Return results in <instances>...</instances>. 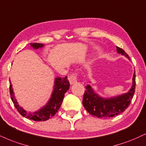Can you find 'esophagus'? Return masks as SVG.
<instances>
[{"label":"esophagus","mask_w":146,"mask_h":146,"mask_svg":"<svg viewBox=\"0 0 146 146\" xmlns=\"http://www.w3.org/2000/svg\"><path fill=\"white\" fill-rule=\"evenodd\" d=\"M78 74L75 73H72L68 76V80L69 81L70 84H74L75 83H77L78 82Z\"/></svg>","instance_id":"34e87169"}]
</instances>
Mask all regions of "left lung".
<instances>
[{"label":"left lung","mask_w":146,"mask_h":146,"mask_svg":"<svg viewBox=\"0 0 146 146\" xmlns=\"http://www.w3.org/2000/svg\"><path fill=\"white\" fill-rule=\"evenodd\" d=\"M117 52L124 55L129 58L124 50L116 47ZM135 72L133 78V86L127 93L115 97L105 99L102 98L94 92L90 85L86 86L82 103L87 111L91 115L98 117H111L125 111L131 104L135 90Z\"/></svg>","instance_id":"1"}]
</instances>
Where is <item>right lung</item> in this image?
<instances>
[{"label":"right lung","instance_id":"1","mask_svg":"<svg viewBox=\"0 0 146 146\" xmlns=\"http://www.w3.org/2000/svg\"><path fill=\"white\" fill-rule=\"evenodd\" d=\"M31 45L34 49H38L44 46V45L42 44V43H31ZM9 84V92L10 94H11V99L13 101L14 106L17 109V111L22 116L35 121H45L49 120L50 117H53L60 108V105H62L63 99H64V94L68 90L70 87L69 82L67 80L66 76L63 78H55L54 86V89L52 94V96H51L49 101L47 102V104L41 109H40L39 110H38L37 111L31 113V112L26 111L18 105V103L17 102L15 96H14V92L11 82Z\"/></svg>","mask_w":146,"mask_h":146}]
</instances>
